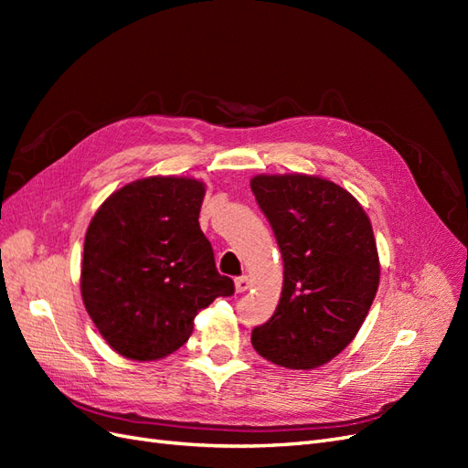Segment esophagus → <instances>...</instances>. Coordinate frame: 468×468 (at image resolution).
I'll return each mask as SVG.
<instances>
[{"label": "esophagus", "instance_id": "34e87169", "mask_svg": "<svg viewBox=\"0 0 468 468\" xmlns=\"http://www.w3.org/2000/svg\"><path fill=\"white\" fill-rule=\"evenodd\" d=\"M234 287H236V292H246L250 289V279L248 277H238L234 281Z\"/></svg>", "mask_w": 468, "mask_h": 468}]
</instances>
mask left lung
<instances>
[{"label":"left lung","mask_w":468,"mask_h":468,"mask_svg":"<svg viewBox=\"0 0 468 468\" xmlns=\"http://www.w3.org/2000/svg\"><path fill=\"white\" fill-rule=\"evenodd\" d=\"M250 186L285 265L275 314L251 332V346L279 367L318 369L353 342L377 294L371 220L347 189L320 176L260 174Z\"/></svg>","instance_id":"obj_1"}]
</instances>
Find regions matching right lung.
I'll use <instances>...</instances> for the list:
<instances>
[{
  "label": "right lung",
  "instance_id": "add662e5",
  "mask_svg": "<svg viewBox=\"0 0 468 468\" xmlns=\"http://www.w3.org/2000/svg\"><path fill=\"white\" fill-rule=\"evenodd\" d=\"M205 191L193 177L136 179L111 193L88 226L81 301L126 359L167 357L187 342L203 308L234 292L199 226Z\"/></svg>",
  "mask_w": 468,
  "mask_h": 468
}]
</instances>
